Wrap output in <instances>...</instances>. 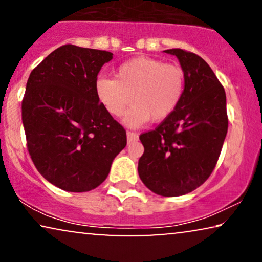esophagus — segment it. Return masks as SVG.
Segmentation results:
<instances>
[{"label":"esophagus","instance_id":"obj_1","mask_svg":"<svg viewBox=\"0 0 262 262\" xmlns=\"http://www.w3.org/2000/svg\"><path fill=\"white\" fill-rule=\"evenodd\" d=\"M127 142L128 143H134L136 141H138V135L136 134V132H131V131H127Z\"/></svg>","mask_w":262,"mask_h":262}]
</instances>
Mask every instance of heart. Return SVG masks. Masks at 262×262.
Listing matches in <instances>:
<instances>
[{"mask_svg":"<svg viewBox=\"0 0 262 262\" xmlns=\"http://www.w3.org/2000/svg\"><path fill=\"white\" fill-rule=\"evenodd\" d=\"M185 85L181 67L150 57H136L117 68L116 80L99 77L95 92L113 117H120L132 101L134 106L125 116V124L139 127L150 119H167L180 105Z\"/></svg>","mask_w":262,"mask_h":262,"instance_id":"1","label":"heart"}]
</instances>
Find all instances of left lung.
<instances>
[{
	"mask_svg": "<svg viewBox=\"0 0 262 262\" xmlns=\"http://www.w3.org/2000/svg\"><path fill=\"white\" fill-rule=\"evenodd\" d=\"M163 52L180 62L185 93L167 119L139 136L144 154L138 161V174L156 194L178 196L202 186L216 167L228 132L227 96L202 57L181 49Z\"/></svg>",
	"mask_w": 262,
	"mask_h": 262,
	"instance_id": "8db88e82",
	"label": "left lung"
}]
</instances>
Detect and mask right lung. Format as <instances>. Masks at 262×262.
Listing matches in <instances>:
<instances>
[{"label": "right lung", "instance_id": "1", "mask_svg": "<svg viewBox=\"0 0 262 262\" xmlns=\"http://www.w3.org/2000/svg\"><path fill=\"white\" fill-rule=\"evenodd\" d=\"M113 53L63 45L32 70L23 100L27 149L39 173L68 192L101 185L126 131L95 92L103 64Z\"/></svg>", "mask_w": 262, "mask_h": 262}]
</instances>
